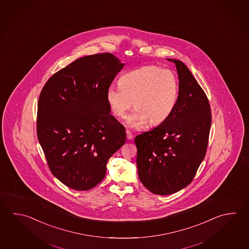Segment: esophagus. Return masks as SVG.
Here are the masks:
<instances>
[{
	"instance_id": "34e87169",
	"label": "esophagus",
	"mask_w": 249,
	"mask_h": 249,
	"mask_svg": "<svg viewBox=\"0 0 249 249\" xmlns=\"http://www.w3.org/2000/svg\"><path fill=\"white\" fill-rule=\"evenodd\" d=\"M126 134H127V139H128V140H131L132 138H133V135H132L131 132L127 130V131H126Z\"/></svg>"
}]
</instances>
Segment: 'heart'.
I'll return each mask as SVG.
<instances>
[{
	"label": "heart",
	"instance_id": "heart-1",
	"mask_svg": "<svg viewBox=\"0 0 249 249\" xmlns=\"http://www.w3.org/2000/svg\"><path fill=\"white\" fill-rule=\"evenodd\" d=\"M120 86L110 85L107 101L115 117H125L132 107L134 112L127 118V125L141 127L144 123L157 126L165 122L178 98V80L174 71L156 65H147L129 71L119 80Z\"/></svg>",
	"mask_w": 249,
	"mask_h": 249
}]
</instances>
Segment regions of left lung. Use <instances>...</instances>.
<instances>
[{
  "instance_id": "1",
  "label": "left lung",
  "mask_w": 249,
  "mask_h": 249,
  "mask_svg": "<svg viewBox=\"0 0 249 249\" xmlns=\"http://www.w3.org/2000/svg\"><path fill=\"white\" fill-rule=\"evenodd\" d=\"M167 60L178 73L176 107L165 122L135 138L139 178L160 196L191 183L206 154L211 125V107L202 87L182 61Z\"/></svg>"
}]
</instances>
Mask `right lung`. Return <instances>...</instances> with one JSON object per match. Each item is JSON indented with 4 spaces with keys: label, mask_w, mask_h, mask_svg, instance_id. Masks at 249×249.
Returning a JSON list of instances; mask_svg holds the SVG:
<instances>
[{
    "label": "right lung",
    "mask_w": 249,
    "mask_h": 249,
    "mask_svg": "<svg viewBox=\"0 0 249 249\" xmlns=\"http://www.w3.org/2000/svg\"><path fill=\"white\" fill-rule=\"evenodd\" d=\"M124 63L112 53L82 57L52 75L38 103L37 134L52 174L85 191L105 178L108 160L126 142L110 114L107 89Z\"/></svg>",
    "instance_id": "obj_1"
}]
</instances>
